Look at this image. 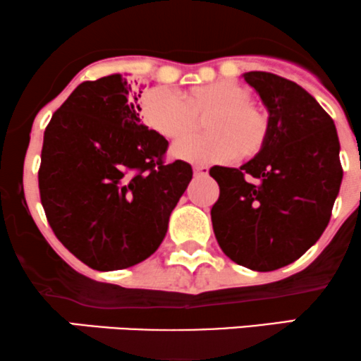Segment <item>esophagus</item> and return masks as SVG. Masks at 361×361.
I'll list each match as a JSON object with an SVG mask.
<instances>
[{"instance_id":"esophagus-1","label":"esophagus","mask_w":361,"mask_h":361,"mask_svg":"<svg viewBox=\"0 0 361 361\" xmlns=\"http://www.w3.org/2000/svg\"><path fill=\"white\" fill-rule=\"evenodd\" d=\"M194 176L196 177H206L209 173V169L206 165H194Z\"/></svg>"}]
</instances>
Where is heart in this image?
<instances>
[{
	"mask_svg": "<svg viewBox=\"0 0 361 361\" xmlns=\"http://www.w3.org/2000/svg\"><path fill=\"white\" fill-rule=\"evenodd\" d=\"M242 85L213 82L188 88L182 97L170 88L153 87L141 99V116L149 128L167 140H180L196 131L197 117H206L208 135L173 145L176 159L192 164H214L250 159L264 148L269 136V114L252 102Z\"/></svg>",
	"mask_w": 361,
	"mask_h": 361,
	"instance_id": "obj_1",
	"label": "heart"
}]
</instances>
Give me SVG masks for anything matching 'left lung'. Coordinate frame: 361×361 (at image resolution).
Segmentation results:
<instances>
[{"instance_id": "obj_1", "label": "left lung", "mask_w": 361, "mask_h": 361, "mask_svg": "<svg viewBox=\"0 0 361 361\" xmlns=\"http://www.w3.org/2000/svg\"><path fill=\"white\" fill-rule=\"evenodd\" d=\"M244 80L268 109L264 148L240 169L213 167L214 237L237 264L274 271L319 240L343 180L334 121L300 85L266 71Z\"/></svg>"}]
</instances>
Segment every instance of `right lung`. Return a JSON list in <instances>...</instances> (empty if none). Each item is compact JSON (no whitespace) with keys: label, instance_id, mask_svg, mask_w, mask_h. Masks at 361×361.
<instances>
[{"label":"right lung","instance_id":"1","mask_svg":"<svg viewBox=\"0 0 361 361\" xmlns=\"http://www.w3.org/2000/svg\"><path fill=\"white\" fill-rule=\"evenodd\" d=\"M140 97L119 73L83 82L44 133L39 191L47 221L97 271L152 256L192 179L188 161L164 164L169 141L141 123Z\"/></svg>","mask_w":361,"mask_h":361}]
</instances>
